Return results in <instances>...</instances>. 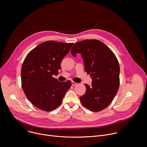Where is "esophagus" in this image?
Returning <instances> with one entry per match:
<instances>
[{
	"mask_svg": "<svg viewBox=\"0 0 147 147\" xmlns=\"http://www.w3.org/2000/svg\"><path fill=\"white\" fill-rule=\"evenodd\" d=\"M78 84L77 83H76V82H74V81H72L71 82V85L73 86H77Z\"/></svg>",
	"mask_w": 147,
	"mask_h": 147,
	"instance_id": "obj_1",
	"label": "esophagus"
}]
</instances>
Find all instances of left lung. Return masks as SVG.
Wrapping results in <instances>:
<instances>
[{
  "mask_svg": "<svg viewBox=\"0 0 147 147\" xmlns=\"http://www.w3.org/2000/svg\"><path fill=\"white\" fill-rule=\"evenodd\" d=\"M71 54L80 53L84 69L90 74L91 86L85 84L86 92L80 98L82 105L92 112L108 107L116 95L120 83V66L113 52L103 42L86 39L75 44Z\"/></svg>",
  "mask_w": 147,
  "mask_h": 147,
  "instance_id": "1",
  "label": "left lung"
}]
</instances>
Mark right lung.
Returning a JSON list of instances; mask_svg holds the SVG:
<instances>
[{"mask_svg": "<svg viewBox=\"0 0 147 147\" xmlns=\"http://www.w3.org/2000/svg\"><path fill=\"white\" fill-rule=\"evenodd\" d=\"M73 43L48 40L30 51L22 67V85L26 97L37 108L49 112L61 103L70 88V80L59 81L52 77L61 69L60 63Z\"/></svg>", "mask_w": 147, "mask_h": 147, "instance_id": "obj_1", "label": "right lung"}]
</instances>
